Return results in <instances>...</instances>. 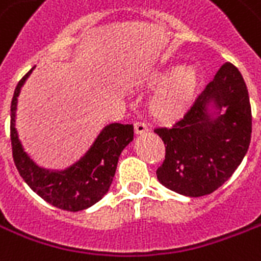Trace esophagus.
<instances>
[{"label": "esophagus", "instance_id": "34e87169", "mask_svg": "<svg viewBox=\"0 0 261 261\" xmlns=\"http://www.w3.org/2000/svg\"><path fill=\"white\" fill-rule=\"evenodd\" d=\"M134 130H135V134L141 135V134H145V133H146L149 128H148V124H146V123L137 122L134 124Z\"/></svg>", "mask_w": 261, "mask_h": 261}]
</instances>
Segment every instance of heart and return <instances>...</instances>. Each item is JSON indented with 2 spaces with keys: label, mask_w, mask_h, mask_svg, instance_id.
<instances>
[{
  "label": "heart",
  "mask_w": 261,
  "mask_h": 261,
  "mask_svg": "<svg viewBox=\"0 0 261 261\" xmlns=\"http://www.w3.org/2000/svg\"><path fill=\"white\" fill-rule=\"evenodd\" d=\"M197 72L190 65L168 67L148 76L149 86H159L149 99V111L159 120H172L186 111L197 87Z\"/></svg>",
  "instance_id": "1"
}]
</instances>
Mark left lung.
<instances>
[{
    "label": "left lung",
    "mask_w": 261,
    "mask_h": 261,
    "mask_svg": "<svg viewBox=\"0 0 261 261\" xmlns=\"http://www.w3.org/2000/svg\"><path fill=\"white\" fill-rule=\"evenodd\" d=\"M166 145L159 182L188 197L211 194L244 160L252 135L249 94L241 72L223 64L185 115L154 128Z\"/></svg>",
    "instance_id": "8db88e82"
}]
</instances>
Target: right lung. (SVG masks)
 <instances>
[{"mask_svg":"<svg viewBox=\"0 0 261 261\" xmlns=\"http://www.w3.org/2000/svg\"><path fill=\"white\" fill-rule=\"evenodd\" d=\"M33 69L20 79L12 98L11 142L15 166L25 184L53 206L71 212L86 210L108 193L119 157L134 138V127L120 123L107 124L89 150L72 166L65 170L39 167L24 150L16 128L17 97Z\"/></svg>","mask_w":261,"mask_h":261,"instance_id":"1","label":"right lung"}]
</instances>
